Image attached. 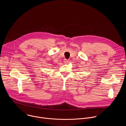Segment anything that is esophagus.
<instances>
[{"label": "esophagus", "mask_w": 126, "mask_h": 126, "mask_svg": "<svg viewBox=\"0 0 126 126\" xmlns=\"http://www.w3.org/2000/svg\"><path fill=\"white\" fill-rule=\"evenodd\" d=\"M64 63H65V64H67V63H68V62H69V60H67V59H64Z\"/></svg>", "instance_id": "1"}]
</instances>
